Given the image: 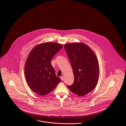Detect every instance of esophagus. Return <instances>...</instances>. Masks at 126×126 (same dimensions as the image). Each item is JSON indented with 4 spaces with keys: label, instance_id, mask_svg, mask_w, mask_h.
<instances>
[{
    "label": "esophagus",
    "instance_id": "obj_1",
    "mask_svg": "<svg viewBox=\"0 0 126 126\" xmlns=\"http://www.w3.org/2000/svg\"><path fill=\"white\" fill-rule=\"evenodd\" d=\"M60 78H61V79H62V81H63V79H64V77H63V76H61V77H60Z\"/></svg>",
    "mask_w": 126,
    "mask_h": 126
}]
</instances>
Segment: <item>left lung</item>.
Masks as SVG:
<instances>
[{"label": "left lung", "mask_w": 126, "mask_h": 126, "mask_svg": "<svg viewBox=\"0 0 126 126\" xmlns=\"http://www.w3.org/2000/svg\"><path fill=\"white\" fill-rule=\"evenodd\" d=\"M64 48L71 62L74 82L67 87L73 93L84 96L96 87L99 77V66L93 50L83 43H68Z\"/></svg>", "instance_id": "8db88e82"}]
</instances>
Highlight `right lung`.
Masks as SVG:
<instances>
[{
    "instance_id": "right-lung-1",
    "label": "right lung",
    "mask_w": 126,
    "mask_h": 126,
    "mask_svg": "<svg viewBox=\"0 0 126 126\" xmlns=\"http://www.w3.org/2000/svg\"><path fill=\"white\" fill-rule=\"evenodd\" d=\"M63 46L55 42L41 43L29 54L25 65V76L29 87L37 94H49L62 81L56 77L51 61Z\"/></svg>"
}]
</instances>
